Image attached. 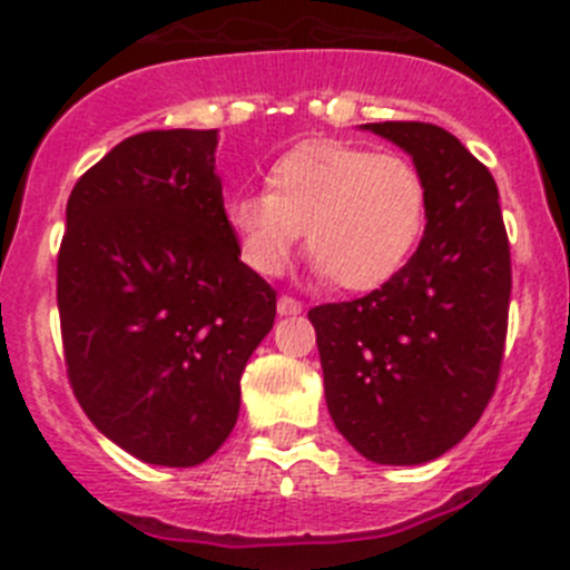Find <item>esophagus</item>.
<instances>
[{"label": "esophagus", "mask_w": 570, "mask_h": 570, "mask_svg": "<svg viewBox=\"0 0 570 570\" xmlns=\"http://www.w3.org/2000/svg\"><path fill=\"white\" fill-rule=\"evenodd\" d=\"M301 312H303V303L297 301V297H289V295H281L278 297V315L281 317L301 315Z\"/></svg>", "instance_id": "esophagus-1"}]
</instances>
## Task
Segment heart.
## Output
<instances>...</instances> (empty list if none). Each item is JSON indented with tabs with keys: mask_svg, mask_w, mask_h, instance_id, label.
Masks as SVG:
<instances>
[{
	"mask_svg": "<svg viewBox=\"0 0 570 570\" xmlns=\"http://www.w3.org/2000/svg\"><path fill=\"white\" fill-rule=\"evenodd\" d=\"M267 185L269 194L236 190L222 207L258 275L284 273L303 230L317 273L343 289H374L402 269L424 230L428 188L402 154L303 142L275 159Z\"/></svg>",
	"mask_w": 570,
	"mask_h": 570,
	"instance_id": "obj_1",
	"label": "heart"
}]
</instances>
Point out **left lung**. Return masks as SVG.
<instances>
[{"label": "left lung", "instance_id": "1", "mask_svg": "<svg viewBox=\"0 0 570 570\" xmlns=\"http://www.w3.org/2000/svg\"><path fill=\"white\" fill-rule=\"evenodd\" d=\"M411 154L428 188L424 236L371 295L309 312L334 428L374 464L453 450L492 399L507 343L512 261L498 185L433 124H365Z\"/></svg>", "mask_w": 570, "mask_h": 570}]
</instances>
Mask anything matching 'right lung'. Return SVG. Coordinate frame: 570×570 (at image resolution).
Segmentation results:
<instances>
[{
  "label": "right lung",
  "mask_w": 570,
  "mask_h": 570,
  "mask_svg": "<svg viewBox=\"0 0 570 570\" xmlns=\"http://www.w3.org/2000/svg\"><path fill=\"white\" fill-rule=\"evenodd\" d=\"M219 129L142 131L76 183L58 253L63 357L89 422L157 466H196L236 428L275 289L238 255Z\"/></svg>",
  "instance_id": "add662e5"
}]
</instances>
